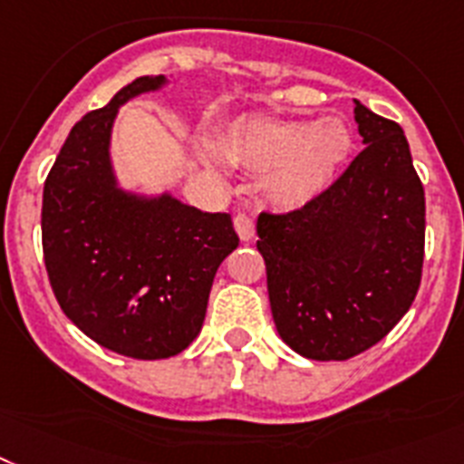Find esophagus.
<instances>
[{"label":"esophagus","mask_w":464,"mask_h":464,"mask_svg":"<svg viewBox=\"0 0 464 464\" xmlns=\"http://www.w3.org/2000/svg\"><path fill=\"white\" fill-rule=\"evenodd\" d=\"M233 226H236V233L240 236V240H250L252 236H255V221H252L250 214H236V217H233Z\"/></svg>","instance_id":"1"}]
</instances>
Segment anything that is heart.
Masks as SVG:
<instances>
[{
    "instance_id": "b5f03b06",
    "label": "heart",
    "mask_w": 464,
    "mask_h": 464,
    "mask_svg": "<svg viewBox=\"0 0 464 464\" xmlns=\"http://www.w3.org/2000/svg\"><path fill=\"white\" fill-rule=\"evenodd\" d=\"M219 148L233 167L262 174L268 200L297 209L330 188L352 153V131L337 118L306 122L250 115L224 131Z\"/></svg>"
}]
</instances>
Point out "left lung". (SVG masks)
I'll list each match as a JSON object with an SVG mask.
<instances>
[{
    "instance_id": "8db88e82",
    "label": "left lung",
    "mask_w": 464,
    "mask_h": 464,
    "mask_svg": "<svg viewBox=\"0 0 464 464\" xmlns=\"http://www.w3.org/2000/svg\"><path fill=\"white\" fill-rule=\"evenodd\" d=\"M365 148L304 208L256 219L276 330L314 361H346L411 309L424 262V188L403 130L353 108Z\"/></svg>"
}]
</instances>
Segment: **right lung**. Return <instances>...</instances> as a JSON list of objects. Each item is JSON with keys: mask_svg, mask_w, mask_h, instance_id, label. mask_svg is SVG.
<instances>
[{"mask_svg": "<svg viewBox=\"0 0 464 464\" xmlns=\"http://www.w3.org/2000/svg\"><path fill=\"white\" fill-rule=\"evenodd\" d=\"M165 77H136L70 130L42 198V250L65 316L96 344L141 361L196 340L219 264L238 247L231 214L115 186L108 158L124 101Z\"/></svg>", "mask_w": 464, "mask_h": 464, "instance_id": "1", "label": "right lung"}]
</instances>
